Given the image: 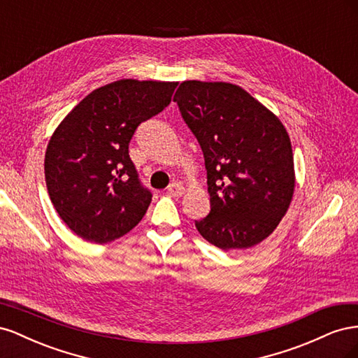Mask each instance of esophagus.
<instances>
[{
	"label": "esophagus",
	"mask_w": 358,
	"mask_h": 358,
	"mask_svg": "<svg viewBox=\"0 0 358 358\" xmlns=\"http://www.w3.org/2000/svg\"><path fill=\"white\" fill-rule=\"evenodd\" d=\"M167 191H169V194H170V196H175V197H180V196H182V194H183V187L180 185V183H179V182H173V183H170V185H169Z\"/></svg>",
	"instance_id": "34e87169"
}]
</instances>
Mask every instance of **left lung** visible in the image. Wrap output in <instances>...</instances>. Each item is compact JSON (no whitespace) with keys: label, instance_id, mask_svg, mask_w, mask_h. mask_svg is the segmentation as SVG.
<instances>
[{"label":"left lung","instance_id":"left-lung-1","mask_svg":"<svg viewBox=\"0 0 358 358\" xmlns=\"http://www.w3.org/2000/svg\"><path fill=\"white\" fill-rule=\"evenodd\" d=\"M197 137L208 170L210 212L199 233L224 251L263 242L284 218L296 187L284 124L243 88L185 80L173 96Z\"/></svg>","mask_w":358,"mask_h":358}]
</instances>
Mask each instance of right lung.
Masks as SVG:
<instances>
[{
	"label": "right lung",
	"mask_w": 358,
	"mask_h": 358,
	"mask_svg": "<svg viewBox=\"0 0 358 358\" xmlns=\"http://www.w3.org/2000/svg\"><path fill=\"white\" fill-rule=\"evenodd\" d=\"M178 82L121 79L94 90L62 119L45 155L46 187L69 229L107 243L142 221L152 194L128 155L137 127L164 110Z\"/></svg>",
	"instance_id": "1"
}]
</instances>
